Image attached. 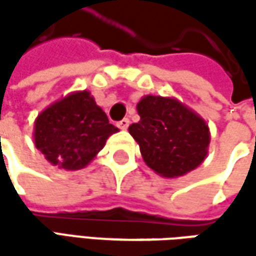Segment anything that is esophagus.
<instances>
[{"label": "esophagus", "mask_w": 256, "mask_h": 256, "mask_svg": "<svg viewBox=\"0 0 256 256\" xmlns=\"http://www.w3.org/2000/svg\"><path fill=\"white\" fill-rule=\"evenodd\" d=\"M116 125H118V128H121V130H126V128L130 126V120H128V118H124V120H121Z\"/></svg>", "instance_id": "obj_1"}]
</instances>
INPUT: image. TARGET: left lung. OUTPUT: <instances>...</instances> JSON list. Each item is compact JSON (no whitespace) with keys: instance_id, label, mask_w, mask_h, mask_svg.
Returning a JSON list of instances; mask_svg holds the SVG:
<instances>
[{"instance_id":"left-lung-1","label":"left lung","mask_w":256,"mask_h":256,"mask_svg":"<svg viewBox=\"0 0 256 256\" xmlns=\"http://www.w3.org/2000/svg\"><path fill=\"white\" fill-rule=\"evenodd\" d=\"M141 120L128 131L140 145L145 164L165 178L198 168L208 155L210 126L176 98L145 95L136 104Z\"/></svg>"}]
</instances>
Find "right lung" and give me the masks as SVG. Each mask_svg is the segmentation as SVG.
Returning <instances> with one entry per match:
<instances>
[{"mask_svg": "<svg viewBox=\"0 0 256 256\" xmlns=\"http://www.w3.org/2000/svg\"><path fill=\"white\" fill-rule=\"evenodd\" d=\"M118 131L85 90L68 94L38 114L34 144L50 164L76 171L91 162Z\"/></svg>", "mask_w": 256, "mask_h": 256, "instance_id": "obj_1", "label": "right lung"}]
</instances>
